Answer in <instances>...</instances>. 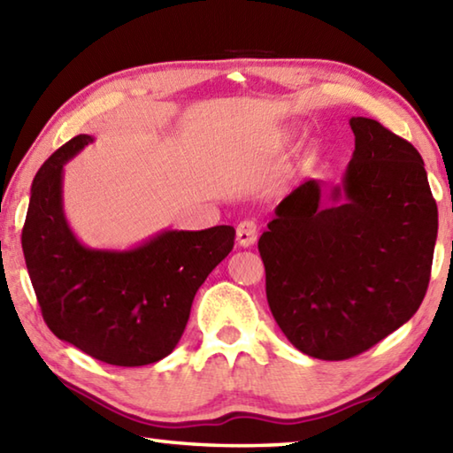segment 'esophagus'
Here are the masks:
<instances>
[{
	"mask_svg": "<svg viewBox=\"0 0 453 453\" xmlns=\"http://www.w3.org/2000/svg\"><path fill=\"white\" fill-rule=\"evenodd\" d=\"M235 234H237V243H240L242 248H250V245H254L256 240H257L256 221H251V219L240 221V226H237Z\"/></svg>",
	"mask_w": 453,
	"mask_h": 453,
	"instance_id": "1",
	"label": "esophagus"
}]
</instances>
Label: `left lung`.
<instances>
[{"instance_id":"1","label":"left lung","mask_w":453,"mask_h":453,"mask_svg":"<svg viewBox=\"0 0 453 453\" xmlns=\"http://www.w3.org/2000/svg\"><path fill=\"white\" fill-rule=\"evenodd\" d=\"M349 126L356 150L342 186L302 183L257 242L275 321L327 362L364 354L418 311L438 237L419 151L375 119Z\"/></svg>"}]
</instances>
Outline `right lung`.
<instances>
[{
  "instance_id": "right-lung-1",
  "label": "right lung",
  "mask_w": 453,
  "mask_h": 453,
  "mask_svg": "<svg viewBox=\"0 0 453 453\" xmlns=\"http://www.w3.org/2000/svg\"><path fill=\"white\" fill-rule=\"evenodd\" d=\"M89 142L81 134L61 145L32 183L21 232L29 280L53 335L104 364L148 365L178 346L196 291L234 250L235 229H170L127 251L86 248L65 221L61 180Z\"/></svg>"
}]
</instances>
